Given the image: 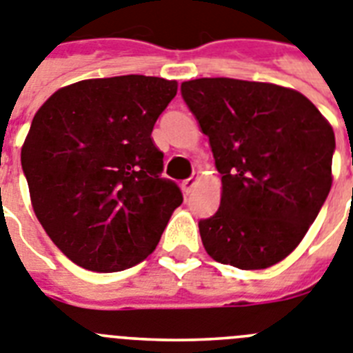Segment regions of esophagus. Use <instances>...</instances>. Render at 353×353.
Masks as SVG:
<instances>
[{"instance_id":"34e87169","label":"esophagus","mask_w":353,"mask_h":353,"mask_svg":"<svg viewBox=\"0 0 353 353\" xmlns=\"http://www.w3.org/2000/svg\"><path fill=\"white\" fill-rule=\"evenodd\" d=\"M195 183H196V177L195 176L188 177V179H184L183 184H181V186H183V190H184V193L192 192V188H193V186H195Z\"/></svg>"}]
</instances>
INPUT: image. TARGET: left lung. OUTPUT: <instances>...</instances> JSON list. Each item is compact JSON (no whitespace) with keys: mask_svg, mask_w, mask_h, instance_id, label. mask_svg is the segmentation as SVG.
Returning a JSON list of instances; mask_svg holds the SVG:
<instances>
[{"mask_svg":"<svg viewBox=\"0 0 353 353\" xmlns=\"http://www.w3.org/2000/svg\"><path fill=\"white\" fill-rule=\"evenodd\" d=\"M181 94L221 174L220 208L199 221L205 252L237 269L271 268L331 192V125L304 94L269 82L195 79Z\"/></svg>","mask_w":353,"mask_h":353,"instance_id":"left-lung-1","label":"left lung"}]
</instances>
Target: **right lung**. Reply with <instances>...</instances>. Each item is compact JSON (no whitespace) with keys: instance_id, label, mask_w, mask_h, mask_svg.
<instances>
[{"instance_id":"add662e5","label":"right lung","mask_w":353,"mask_h":353,"mask_svg":"<svg viewBox=\"0 0 353 353\" xmlns=\"http://www.w3.org/2000/svg\"><path fill=\"white\" fill-rule=\"evenodd\" d=\"M177 93L145 75L58 90L34 114L21 163L38 221L81 268L125 271L153 253L183 193L151 132Z\"/></svg>"}]
</instances>
